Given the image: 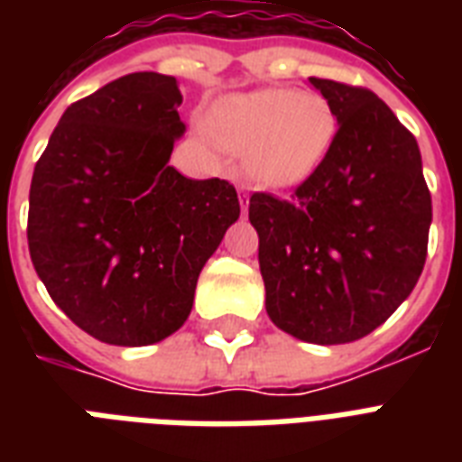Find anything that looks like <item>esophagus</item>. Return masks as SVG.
Instances as JSON below:
<instances>
[{
    "mask_svg": "<svg viewBox=\"0 0 462 462\" xmlns=\"http://www.w3.org/2000/svg\"><path fill=\"white\" fill-rule=\"evenodd\" d=\"M239 203H242V213H246V208H249V194L245 191V187H239Z\"/></svg>",
    "mask_w": 462,
    "mask_h": 462,
    "instance_id": "1",
    "label": "esophagus"
}]
</instances>
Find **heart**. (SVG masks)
<instances>
[{"instance_id":"b5f03b06","label":"heart","mask_w":462,"mask_h":462,"mask_svg":"<svg viewBox=\"0 0 462 462\" xmlns=\"http://www.w3.org/2000/svg\"><path fill=\"white\" fill-rule=\"evenodd\" d=\"M208 129L225 148L242 153L254 181L288 189L307 181L328 158L337 117L319 93L271 86L225 97L210 115Z\"/></svg>"}]
</instances>
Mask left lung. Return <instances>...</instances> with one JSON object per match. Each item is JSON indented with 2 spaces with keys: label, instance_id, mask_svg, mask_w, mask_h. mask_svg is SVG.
I'll return each instance as SVG.
<instances>
[{
  "label": "left lung",
  "instance_id": "1",
  "mask_svg": "<svg viewBox=\"0 0 462 462\" xmlns=\"http://www.w3.org/2000/svg\"><path fill=\"white\" fill-rule=\"evenodd\" d=\"M336 110L328 158L292 199L256 191L249 220L271 321L304 343H352L401 307L427 259L431 194L415 136L369 88L309 79Z\"/></svg>",
  "mask_w": 462,
  "mask_h": 462
}]
</instances>
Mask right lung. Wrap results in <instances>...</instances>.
<instances>
[{
  "label": "right lung",
  "mask_w": 462,
  "mask_h": 462,
  "mask_svg": "<svg viewBox=\"0 0 462 462\" xmlns=\"http://www.w3.org/2000/svg\"><path fill=\"white\" fill-rule=\"evenodd\" d=\"M180 105L174 76H122L69 105L32 172V266L103 343L139 347L181 328L201 268L239 217L230 181L167 165L184 134Z\"/></svg>",
  "instance_id": "right-lung-1"
}]
</instances>
